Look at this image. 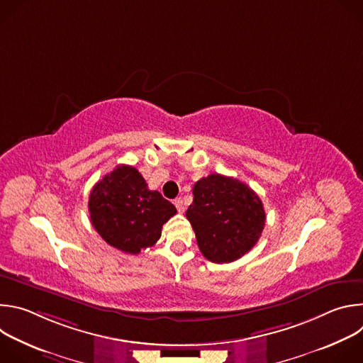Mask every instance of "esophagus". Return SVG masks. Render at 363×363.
<instances>
[{"label":"esophagus","mask_w":363,"mask_h":363,"mask_svg":"<svg viewBox=\"0 0 363 363\" xmlns=\"http://www.w3.org/2000/svg\"><path fill=\"white\" fill-rule=\"evenodd\" d=\"M174 203H175V206H177V210H178V213H184L185 211V206H184V201H182V198H177L175 201H174Z\"/></svg>","instance_id":"obj_1"}]
</instances>
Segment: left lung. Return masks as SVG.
Listing matches in <instances>:
<instances>
[{
  "instance_id": "8db88e82",
  "label": "left lung",
  "mask_w": 363,
  "mask_h": 363,
  "mask_svg": "<svg viewBox=\"0 0 363 363\" xmlns=\"http://www.w3.org/2000/svg\"><path fill=\"white\" fill-rule=\"evenodd\" d=\"M186 210L198 247L213 263H231L248 252L266 224L263 202L244 182L211 174L192 189Z\"/></svg>"
}]
</instances>
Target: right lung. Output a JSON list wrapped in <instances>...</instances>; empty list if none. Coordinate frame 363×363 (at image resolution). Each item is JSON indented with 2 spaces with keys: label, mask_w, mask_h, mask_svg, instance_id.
Segmentation results:
<instances>
[{
  "label": "right lung",
  "mask_w": 363,
  "mask_h": 363,
  "mask_svg": "<svg viewBox=\"0 0 363 363\" xmlns=\"http://www.w3.org/2000/svg\"><path fill=\"white\" fill-rule=\"evenodd\" d=\"M89 214L91 225L109 245L139 254L161 238L162 225L177 208L158 191L147 189L136 168L118 165L93 186Z\"/></svg>",
  "instance_id": "1"
}]
</instances>
